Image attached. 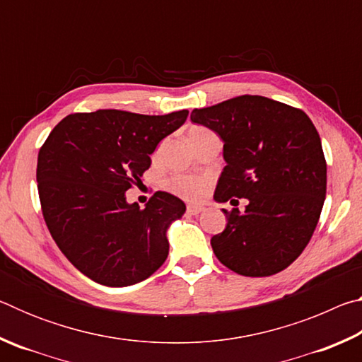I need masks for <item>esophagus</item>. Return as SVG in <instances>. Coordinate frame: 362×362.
I'll list each match as a JSON object with an SVG mask.
<instances>
[{
    "instance_id": "obj_1",
    "label": "esophagus",
    "mask_w": 362,
    "mask_h": 362,
    "mask_svg": "<svg viewBox=\"0 0 362 362\" xmlns=\"http://www.w3.org/2000/svg\"><path fill=\"white\" fill-rule=\"evenodd\" d=\"M204 211L203 206H198V204H188L187 206V212L189 214V216H198V214H201Z\"/></svg>"
}]
</instances>
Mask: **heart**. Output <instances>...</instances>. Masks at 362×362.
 Segmentation results:
<instances>
[{
    "mask_svg": "<svg viewBox=\"0 0 362 362\" xmlns=\"http://www.w3.org/2000/svg\"><path fill=\"white\" fill-rule=\"evenodd\" d=\"M204 131L206 129H203V127H192V129L188 131V136ZM207 185H209V180H207L206 177L194 175H180L175 177V179L170 182V188H173L177 194H180L187 199H199L201 196L204 194Z\"/></svg>",
    "mask_w": 362,
    "mask_h": 362,
    "instance_id": "obj_1",
    "label": "heart"
}]
</instances>
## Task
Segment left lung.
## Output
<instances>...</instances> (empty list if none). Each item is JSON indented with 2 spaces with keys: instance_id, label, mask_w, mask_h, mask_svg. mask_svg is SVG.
I'll return each mask as SVG.
<instances>
[{
  "instance_id": "obj_1",
  "label": "left lung",
  "mask_w": 362,
  "mask_h": 362,
  "mask_svg": "<svg viewBox=\"0 0 362 362\" xmlns=\"http://www.w3.org/2000/svg\"><path fill=\"white\" fill-rule=\"evenodd\" d=\"M189 118L223 142L226 166L214 199L249 201L243 214L222 209L226 226L212 236L214 254L243 276L279 273L310 243L326 199L327 166L315 124L302 110L262 95L194 108Z\"/></svg>"
}]
</instances>
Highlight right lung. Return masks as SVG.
<instances>
[{"label":"right lung","mask_w":362,"mask_h":362,"mask_svg":"<svg viewBox=\"0 0 362 362\" xmlns=\"http://www.w3.org/2000/svg\"><path fill=\"white\" fill-rule=\"evenodd\" d=\"M188 110L139 115L97 110L69 115L38 153L36 182L54 241L84 276L108 287L137 284L169 254L168 228L185 214L174 194L156 192L140 209L126 192L140 183L150 155L185 122Z\"/></svg>","instance_id":"add662e5"}]
</instances>
